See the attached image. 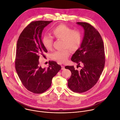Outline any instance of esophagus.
Wrapping results in <instances>:
<instances>
[{
  "label": "esophagus",
  "instance_id": "esophagus-1",
  "mask_svg": "<svg viewBox=\"0 0 120 120\" xmlns=\"http://www.w3.org/2000/svg\"><path fill=\"white\" fill-rule=\"evenodd\" d=\"M61 67H62V70H64L65 68H64V66H63V65H62L61 66Z\"/></svg>",
  "mask_w": 120,
  "mask_h": 120
}]
</instances>
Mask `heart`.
I'll return each mask as SVG.
<instances>
[{"mask_svg":"<svg viewBox=\"0 0 120 120\" xmlns=\"http://www.w3.org/2000/svg\"><path fill=\"white\" fill-rule=\"evenodd\" d=\"M52 33L56 39L63 41L62 51H56L51 54V57L61 63L66 62L70 56V50L75 52L79 49L82 41V34L79 30H74L70 27L60 24L54 27ZM53 38L51 36L45 35L42 38L43 45L47 50H50L52 47Z\"/></svg>","mask_w":120,"mask_h":120,"instance_id":"b5f03b06","label":"heart"}]
</instances>
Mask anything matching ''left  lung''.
<instances>
[{
    "label": "left lung",
    "instance_id": "obj_1",
    "mask_svg": "<svg viewBox=\"0 0 120 120\" xmlns=\"http://www.w3.org/2000/svg\"><path fill=\"white\" fill-rule=\"evenodd\" d=\"M77 23L83 28L84 35L80 47L74 53L71 60L78 65L82 64L83 67L80 70H75L74 66H66L65 68L71 72L68 79L69 88L75 92L83 93L91 89L99 79L105 66V52L98 31L88 23Z\"/></svg>",
    "mask_w": 120,
    "mask_h": 120
}]
</instances>
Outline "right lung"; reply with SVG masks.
I'll return each instance as SVG.
<instances>
[{"mask_svg":"<svg viewBox=\"0 0 120 120\" xmlns=\"http://www.w3.org/2000/svg\"><path fill=\"white\" fill-rule=\"evenodd\" d=\"M52 21H32L21 32L17 41L15 68L25 88L35 94L46 91L52 80L61 67L55 61L49 62V67L42 68L39 65L40 56L45 57L47 49L43 45V30Z\"/></svg>","mask_w":120,"mask_h":120,"instance_id":"1","label":"right lung"}]
</instances>
